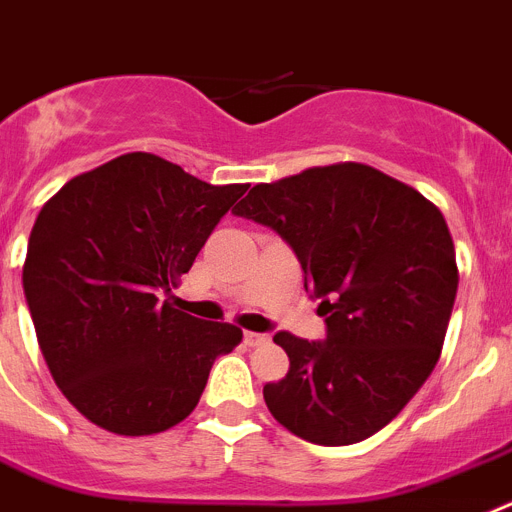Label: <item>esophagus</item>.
Returning <instances> with one entry per match:
<instances>
[{"mask_svg": "<svg viewBox=\"0 0 512 512\" xmlns=\"http://www.w3.org/2000/svg\"><path fill=\"white\" fill-rule=\"evenodd\" d=\"M270 337L265 332H244V342L250 345V348H257V345H265Z\"/></svg>", "mask_w": 512, "mask_h": 512, "instance_id": "obj_1", "label": "esophagus"}]
</instances>
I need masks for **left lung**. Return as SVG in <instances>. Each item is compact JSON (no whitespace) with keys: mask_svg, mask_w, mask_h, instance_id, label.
I'll return each mask as SVG.
<instances>
[{"mask_svg":"<svg viewBox=\"0 0 512 512\" xmlns=\"http://www.w3.org/2000/svg\"><path fill=\"white\" fill-rule=\"evenodd\" d=\"M275 229L327 317V340L278 332L291 368L265 384L270 415L317 446L389 425L441 358L459 268L441 208L361 162L260 182L234 208Z\"/></svg>","mask_w":512,"mask_h":512,"instance_id":"1","label":"left lung"}]
</instances>
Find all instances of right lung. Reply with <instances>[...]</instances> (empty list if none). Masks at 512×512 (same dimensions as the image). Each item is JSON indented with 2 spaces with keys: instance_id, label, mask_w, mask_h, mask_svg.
I'll list each match as a JSON object with an SVG mask.
<instances>
[{
  "instance_id": "1",
  "label": "right lung",
  "mask_w": 512,
  "mask_h": 512,
  "mask_svg": "<svg viewBox=\"0 0 512 512\" xmlns=\"http://www.w3.org/2000/svg\"><path fill=\"white\" fill-rule=\"evenodd\" d=\"M247 188L131 151L43 203L22 265L25 299L53 381L97 428L170 430L195 410L213 361L242 342L237 324L201 322L159 296Z\"/></svg>"
}]
</instances>
